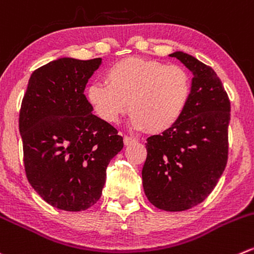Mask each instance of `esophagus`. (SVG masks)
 Here are the masks:
<instances>
[{"label":"esophagus","mask_w":254,"mask_h":254,"mask_svg":"<svg viewBox=\"0 0 254 254\" xmlns=\"http://www.w3.org/2000/svg\"><path fill=\"white\" fill-rule=\"evenodd\" d=\"M134 142H136V140H135L134 137H130V136H127V135H125L124 136V144L125 145H131V144H134Z\"/></svg>","instance_id":"1"}]
</instances>
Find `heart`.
<instances>
[{
  "label": "heart",
  "mask_w": 254,
  "mask_h": 254,
  "mask_svg": "<svg viewBox=\"0 0 254 254\" xmlns=\"http://www.w3.org/2000/svg\"><path fill=\"white\" fill-rule=\"evenodd\" d=\"M192 95V80L185 68L155 59L129 57L110 65L105 83L87 88V99L104 122H119L127 107L134 129L162 132L184 117Z\"/></svg>",
  "instance_id": "b5f03b06"
}]
</instances>
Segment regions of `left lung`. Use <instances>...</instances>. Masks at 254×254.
Returning <instances> with one entry per match:
<instances>
[{
	"label": "left lung",
	"instance_id": "1",
	"mask_svg": "<svg viewBox=\"0 0 254 254\" xmlns=\"http://www.w3.org/2000/svg\"><path fill=\"white\" fill-rule=\"evenodd\" d=\"M170 57L192 72V95L176 125L147 137L141 175L147 200L176 212L202 202L225 171L231 104L212 68L184 52Z\"/></svg>",
	"mask_w": 254,
	"mask_h": 254
}]
</instances>
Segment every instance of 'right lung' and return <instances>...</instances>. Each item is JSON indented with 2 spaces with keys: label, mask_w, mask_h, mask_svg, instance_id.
I'll use <instances>...</instances> for the list:
<instances>
[{
  "label": "right lung",
  "mask_w": 254,
  "mask_h": 254,
  "mask_svg": "<svg viewBox=\"0 0 254 254\" xmlns=\"http://www.w3.org/2000/svg\"><path fill=\"white\" fill-rule=\"evenodd\" d=\"M102 58H58L34 70L19 112L27 179L53 207L84 211L98 202L110 160L123 149L117 129L84 95Z\"/></svg>",
  "instance_id": "1"
}]
</instances>
